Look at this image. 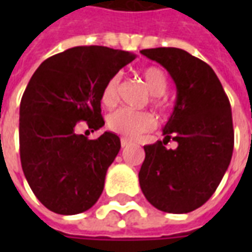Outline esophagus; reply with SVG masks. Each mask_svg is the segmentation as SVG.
I'll return each instance as SVG.
<instances>
[{
  "label": "esophagus",
  "mask_w": 252,
  "mask_h": 252,
  "mask_svg": "<svg viewBox=\"0 0 252 252\" xmlns=\"http://www.w3.org/2000/svg\"><path fill=\"white\" fill-rule=\"evenodd\" d=\"M129 140H126V139H124V137H123V139H121V147L124 148V147H126V146H129Z\"/></svg>",
  "instance_id": "1"
}]
</instances>
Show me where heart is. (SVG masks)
I'll list each match as a JSON object with an SVG mask.
<instances>
[{
    "label": "heart",
    "instance_id": "heart-1",
    "mask_svg": "<svg viewBox=\"0 0 252 252\" xmlns=\"http://www.w3.org/2000/svg\"><path fill=\"white\" fill-rule=\"evenodd\" d=\"M143 81L147 86L148 92L153 94V102L157 108H163V101L160 95L167 90V77L159 67H146L140 71ZM119 89H120V77H110L101 92V102L106 108H113L119 102ZM106 126L110 131L119 133L121 136L135 139L144 132L151 131L155 126L154 117L147 112L132 109H119L110 113L106 119Z\"/></svg>",
    "mask_w": 252,
    "mask_h": 252
}]
</instances>
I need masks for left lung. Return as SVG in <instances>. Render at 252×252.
Wrapping results in <instances>:
<instances>
[{
	"label": "left lung",
	"mask_w": 252,
	"mask_h": 252,
	"mask_svg": "<svg viewBox=\"0 0 252 252\" xmlns=\"http://www.w3.org/2000/svg\"><path fill=\"white\" fill-rule=\"evenodd\" d=\"M140 52L169 71L177 99L162 128L163 142L144 146L139 184L157 209L188 213L211 198L232 158L229 99L212 67L189 52L173 47ZM170 140L179 144L174 150L164 147Z\"/></svg>",
	"instance_id": "1"
}]
</instances>
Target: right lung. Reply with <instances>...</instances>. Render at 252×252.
<instances>
[{"mask_svg": "<svg viewBox=\"0 0 252 252\" xmlns=\"http://www.w3.org/2000/svg\"><path fill=\"white\" fill-rule=\"evenodd\" d=\"M135 58L108 47H74L46 59L30 79L20 104V159L31 189L50 211L77 215L99 198L120 137L106 131L89 140L75 126H104L102 88Z\"/></svg>", "mask_w": 252, "mask_h": 252, "instance_id": "right-lung-1", "label": "right lung"}]
</instances>
